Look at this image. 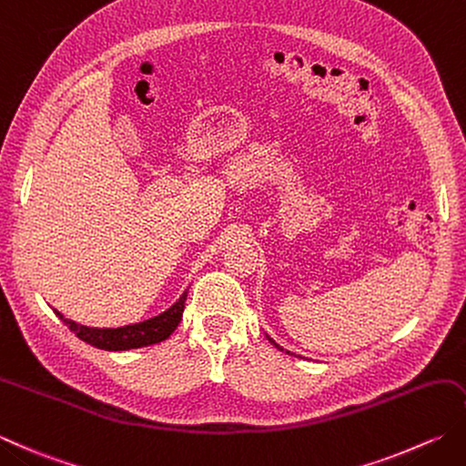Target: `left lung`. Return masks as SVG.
Here are the masks:
<instances>
[{"mask_svg":"<svg viewBox=\"0 0 466 466\" xmlns=\"http://www.w3.org/2000/svg\"><path fill=\"white\" fill-rule=\"evenodd\" d=\"M268 341H270V343H275V341H272V339H270V337H268ZM275 345H277V343H275ZM277 348L280 350V345H277Z\"/></svg>","mask_w":466,"mask_h":466,"instance_id":"obj_1","label":"left lung"}]
</instances>
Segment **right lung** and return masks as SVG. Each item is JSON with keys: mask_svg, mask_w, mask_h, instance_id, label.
<instances>
[{"mask_svg": "<svg viewBox=\"0 0 466 466\" xmlns=\"http://www.w3.org/2000/svg\"><path fill=\"white\" fill-rule=\"evenodd\" d=\"M186 299H187V290L179 297L176 305L167 309L166 313L153 317L149 321L116 327V329H93V327H85L75 321H68V319H64V315L58 311L54 313L62 319L64 325H68V329L75 333L78 339L86 341L88 345H93V348L106 350V351H127V350L147 348V345L166 341L167 337L176 331L181 317H184Z\"/></svg>", "mask_w": 466, "mask_h": 466, "instance_id": "add662e5", "label": "right lung"}]
</instances>
